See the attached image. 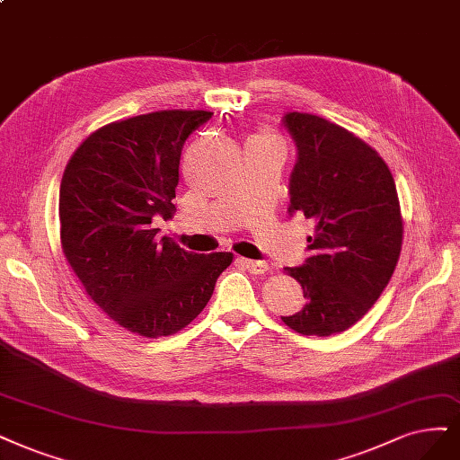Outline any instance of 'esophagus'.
I'll return each mask as SVG.
<instances>
[{
  "mask_svg": "<svg viewBox=\"0 0 460 460\" xmlns=\"http://www.w3.org/2000/svg\"><path fill=\"white\" fill-rule=\"evenodd\" d=\"M240 264L245 266L251 274H266L268 264L262 261H251V259H240Z\"/></svg>",
  "mask_w": 460,
  "mask_h": 460,
  "instance_id": "34e87169",
  "label": "esophagus"
}]
</instances>
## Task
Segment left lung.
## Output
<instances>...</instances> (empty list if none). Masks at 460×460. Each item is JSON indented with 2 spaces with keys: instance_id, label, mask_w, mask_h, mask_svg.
<instances>
[{
  "instance_id": "obj_1",
  "label": "left lung",
  "mask_w": 460,
  "mask_h": 460,
  "mask_svg": "<svg viewBox=\"0 0 460 460\" xmlns=\"http://www.w3.org/2000/svg\"><path fill=\"white\" fill-rule=\"evenodd\" d=\"M296 145L289 213L314 220L312 257L285 268L306 303L283 323L300 335L329 337L359 322L398 264L403 218L388 165L359 137L320 116L283 118Z\"/></svg>"
}]
</instances>
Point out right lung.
Listing matches in <instances>:
<instances>
[{
  "label": "right lung",
  "mask_w": 460,
  "mask_h": 460,
  "mask_svg": "<svg viewBox=\"0 0 460 460\" xmlns=\"http://www.w3.org/2000/svg\"><path fill=\"white\" fill-rule=\"evenodd\" d=\"M211 116L160 110L108 123L77 146L62 175V252L93 303L140 337L186 327L234 259L186 251L152 225L172 217L182 146Z\"/></svg>",
  "instance_id": "right-lung-1"
}]
</instances>
